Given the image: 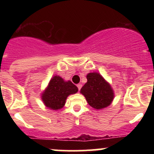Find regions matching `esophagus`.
I'll list each match as a JSON object with an SVG mask.
<instances>
[{"mask_svg": "<svg viewBox=\"0 0 154 154\" xmlns=\"http://www.w3.org/2000/svg\"><path fill=\"white\" fill-rule=\"evenodd\" d=\"M77 88H78V90L79 91H80V89H81V88H82V84H80V83H79V84H77Z\"/></svg>", "mask_w": 154, "mask_h": 154, "instance_id": "obj_1", "label": "esophagus"}]
</instances>
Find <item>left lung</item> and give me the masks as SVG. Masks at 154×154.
Wrapping results in <instances>:
<instances>
[{
    "label": "left lung",
    "mask_w": 154,
    "mask_h": 154,
    "mask_svg": "<svg viewBox=\"0 0 154 154\" xmlns=\"http://www.w3.org/2000/svg\"><path fill=\"white\" fill-rule=\"evenodd\" d=\"M87 83L82 87L80 92L85 96L87 102L93 108L101 109L108 106L114 97L111 86L98 73L87 74Z\"/></svg>",
    "instance_id": "8db88e82"
}]
</instances>
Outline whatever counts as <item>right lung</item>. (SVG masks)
<instances>
[{"mask_svg":"<svg viewBox=\"0 0 154 154\" xmlns=\"http://www.w3.org/2000/svg\"><path fill=\"white\" fill-rule=\"evenodd\" d=\"M77 91V87L71 81L65 82L59 76H54L42 97L46 106L57 110L64 106L66 98L69 94H75Z\"/></svg>","mask_w":154,"mask_h":154,"instance_id":"obj_1","label":"right lung"}]
</instances>
